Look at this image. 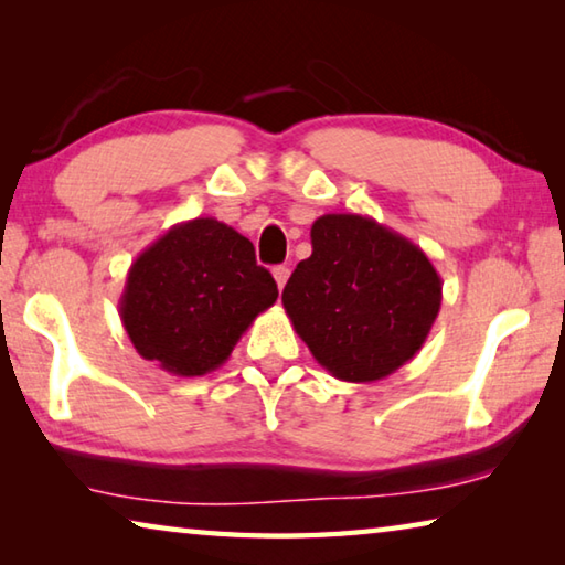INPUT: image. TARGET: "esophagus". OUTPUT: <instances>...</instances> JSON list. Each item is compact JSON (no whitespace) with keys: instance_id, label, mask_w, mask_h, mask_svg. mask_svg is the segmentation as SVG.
<instances>
[{"instance_id":"esophagus-1","label":"esophagus","mask_w":565,"mask_h":565,"mask_svg":"<svg viewBox=\"0 0 565 565\" xmlns=\"http://www.w3.org/2000/svg\"><path fill=\"white\" fill-rule=\"evenodd\" d=\"M274 279H276V286H279V289H284L286 286V281H289V266H274Z\"/></svg>"}]
</instances>
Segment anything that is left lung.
<instances>
[{
    "label": "left lung",
    "mask_w": 565,
    "mask_h": 565,
    "mask_svg": "<svg viewBox=\"0 0 565 565\" xmlns=\"http://www.w3.org/2000/svg\"><path fill=\"white\" fill-rule=\"evenodd\" d=\"M441 276L420 248L361 214H323L311 256L281 301L296 333L331 376L371 384L424 347L441 309Z\"/></svg>",
    "instance_id": "1"
}]
</instances>
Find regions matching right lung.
Instances as JSON below:
<instances>
[{
  "label": "right lung",
  "instance_id": "1",
  "mask_svg": "<svg viewBox=\"0 0 565 565\" xmlns=\"http://www.w3.org/2000/svg\"><path fill=\"white\" fill-rule=\"evenodd\" d=\"M279 289L254 244L212 216L174 224L129 266L119 317L141 359L174 376H204Z\"/></svg>",
  "mask_w": 565,
  "mask_h": 565
}]
</instances>
